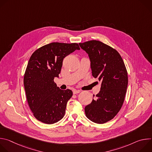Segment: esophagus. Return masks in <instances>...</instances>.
<instances>
[{
    "label": "esophagus",
    "instance_id": "34e87169",
    "mask_svg": "<svg viewBox=\"0 0 152 152\" xmlns=\"http://www.w3.org/2000/svg\"><path fill=\"white\" fill-rule=\"evenodd\" d=\"M81 91L80 90H74L73 91V93L74 94H77V93H79Z\"/></svg>",
    "mask_w": 152,
    "mask_h": 152
}]
</instances>
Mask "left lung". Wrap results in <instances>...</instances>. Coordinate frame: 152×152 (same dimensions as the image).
<instances>
[{"label": "left lung", "instance_id": "1", "mask_svg": "<svg viewBox=\"0 0 152 152\" xmlns=\"http://www.w3.org/2000/svg\"><path fill=\"white\" fill-rule=\"evenodd\" d=\"M79 45L88 54L93 76L102 82L96 98L85 107V115L93 122L103 124L121 108L128 83L127 70L119 53L104 43L91 40Z\"/></svg>", "mask_w": 152, "mask_h": 152}]
</instances>
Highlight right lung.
Returning a JSON list of instances; mask_svg holds the SVG:
<instances>
[{
	"instance_id": "add662e5",
	"label": "right lung",
	"mask_w": 152,
	"mask_h": 152,
	"mask_svg": "<svg viewBox=\"0 0 152 152\" xmlns=\"http://www.w3.org/2000/svg\"><path fill=\"white\" fill-rule=\"evenodd\" d=\"M77 43L51 42L36 50L31 55L24 75V86L30 109L39 121L53 124L66 113L72 90H62L54 78L58 77L63 59L76 50Z\"/></svg>"
}]
</instances>
